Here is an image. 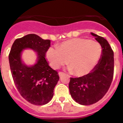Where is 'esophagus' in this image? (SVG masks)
Instances as JSON below:
<instances>
[{
  "mask_svg": "<svg viewBox=\"0 0 123 123\" xmlns=\"http://www.w3.org/2000/svg\"><path fill=\"white\" fill-rule=\"evenodd\" d=\"M64 74V73L63 72H59L58 73V75H59V76L61 77V76H62Z\"/></svg>",
  "mask_w": 123,
  "mask_h": 123,
  "instance_id": "obj_1",
  "label": "esophagus"
}]
</instances>
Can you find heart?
<instances>
[{
	"instance_id": "heart-1",
	"label": "heart",
	"mask_w": 123,
	"mask_h": 123,
	"mask_svg": "<svg viewBox=\"0 0 123 123\" xmlns=\"http://www.w3.org/2000/svg\"><path fill=\"white\" fill-rule=\"evenodd\" d=\"M101 54L102 47L98 42L85 38H73L61 42L57 49L49 48L45 58L54 69H58L68 62L69 69L73 71L75 76L80 77L94 69Z\"/></svg>"
}]
</instances>
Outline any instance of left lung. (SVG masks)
Segmentation results:
<instances>
[{"label":"left lung","mask_w":123,"mask_h":123,"mask_svg":"<svg viewBox=\"0 0 123 123\" xmlns=\"http://www.w3.org/2000/svg\"><path fill=\"white\" fill-rule=\"evenodd\" d=\"M102 49L101 58L91 73L79 78H71L70 94L80 105L94 104L103 98L109 89L114 73V54L108 41L91 32Z\"/></svg>","instance_id":"left-lung-1"}]
</instances>
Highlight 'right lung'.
I'll return each mask as SVG.
<instances>
[{
  "mask_svg": "<svg viewBox=\"0 0 123 123\" xmlns=\"http://www.w3.org/2000/svg\"><path fill=\"white\" fill-rule=\"evenodd\" d=\"M50 46V40L30 34L14 41L8 56L16 87L21 96L33 105H43L49 103L59 80L58 73L50 67L45 58V52ZM26 48L37 53V62L32 66L25 65L21 59L22 52Z\"/></svg>",
  "mask_w": 123,
  "mask_h": 123,
  "instance_id": "right-lung-1",
  "label": "right lung"
}]
</instances>
